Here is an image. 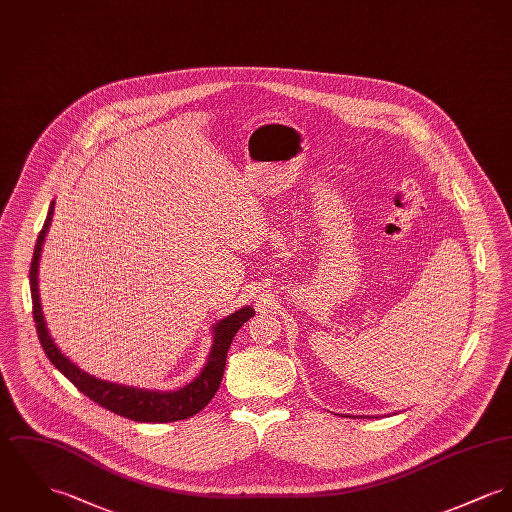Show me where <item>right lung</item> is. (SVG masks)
I'll use <instances>...</instances> for the list:
<instances>
[{
    "label": "right lung",
    "mask_w": 512,
    "mask_h": 512,
    "mask_svg": "<svg viewBox=\"0 0 512 512\" xmlns=\"http://www.w3.org/2000/svg\"><path fill=\"white\" fill-rule=\"evenodd\" d=\"M52 215H54V202L50 204L44 227L36 239L35 254H33V262H31V275H29L36 332H38V340H40L46 357L50 359V363L87 398H91L93 402H97L104 409H110L116 415L128 417L132 421L169 423V421L188 419V417L196 415L200 409H204L211 402V398L215 396V392L221 384L231 341L239 332L240 326L256 314V310L252 307L239 308L233 314L217 320L211 326L213 343H211L204 369L190 384H186L178 390H169V392L147 390V388L108 382L103 378L89 375L83 369H79L69 357L60 351V347L54 343L50 332H48V326H46V320L42 314L40 293H38V264H40L42 244L46 240L50 223H52Z\"/></svg>",
    "instance_id": "obj_1"
}]
</instances>
